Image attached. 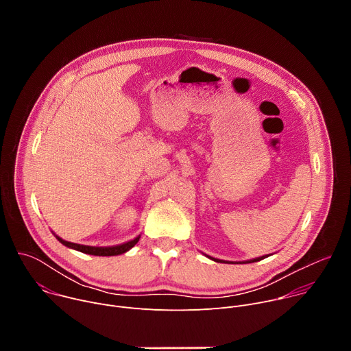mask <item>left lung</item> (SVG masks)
<instances>
[{"label": "left lung", "mask_w": 351, "mask_h": 351, "mask_svg": "<svg viewBox=\"0 0 351 351\" xmlns=\"http://www.w3.org/2000/svg\"><path fill=\"white\" fill-rule=\"evenodd\" d=\"M265 257H267V256H264V257H260V258H254V260H250V261H245V263H247V264H248V263H257V261H261V260H264ZM210 258H211V257H210ZM213 260H214V261H217V263H226V261H222V260H217V258H213ZM245 263H244V264H245ZM228 264H229V263H228Z\"/></svg>", "instance_id": "1"}]
</instances>
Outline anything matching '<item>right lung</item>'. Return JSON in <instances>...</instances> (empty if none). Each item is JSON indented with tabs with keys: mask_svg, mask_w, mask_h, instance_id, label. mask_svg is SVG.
Listing matches in <instances>:
<instances>
[{
	"mask_svg": "<svg viewBox=\"0 0 351 351\" xmlns=\"http://www.w3.org/2000/svg\"><path fill=\"white\" fill-rule=\"evenodd\" d=\"M64 245L66 247H71L73 250H77V252L80 253H84V254H90V256H103V257H110V256H119V254H123L126 253L128 250H130L140 239L136 237L128 243H123L121 245H114V247H91V245H82V244H76V243H71V241H65L62 240L61 237L56 236Z\"/></svg>",
	"mask_w": 351,
	"mask_h": 351,
	"instance_id": "add662e5",
	"label": "right lung"
}]
</instances>
